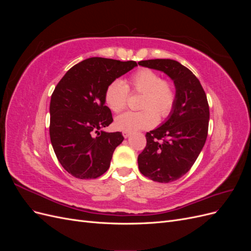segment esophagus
<instances>
[{
    "instance_id": "1",
    "label": "esophagus",
    "mask_w": 251,
    "mask_h": 251,
    "mask_svg": "<svg viewBox=\"0 0 251 251\" xmlns=\"http://www.w3.org/2000/svg\"><path fill=\"white\" fill-rule=\"evenodd\" d=\"M131 132H126V131H124L123 132V135H124V137L125 138H127V137H130V136H131Z\"/></svg>"
}]
</instances>
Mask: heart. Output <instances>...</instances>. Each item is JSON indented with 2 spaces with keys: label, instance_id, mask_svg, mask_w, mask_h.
Returning <instances> with one entry per match:
<instances>
[{
  "label": "heart",
  "instance_id": "b5f03b06",
  "mask_svg": "<svg viewBox=\"0 0 251 251\" xmlns=\"http://www.w3.org/2000/svg\"><path fill=\"white\" fill-rule=\"evenodd\" d=\"M128 89L142 94L140 108L143 110L118 115L115 126L121 131L135 132L154 126L158 116L168 117L176 103V90L171 81L162 79L154 70L140 69L132 74L126 85L121 79H115L105 89L104 101L112 111L120 112L126 108Z\"/></svg>",
  "mask_w": 251,
  "mask_h": 251
}]
</instances>
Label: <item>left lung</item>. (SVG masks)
Returning a JSON list of instances; mask_svg holds the SVG:
<instances>
[{
    "instance_id": "obj_1",
    "label": "left lung",
    "mask_w": 251,
    "mask_h": 251,
    "mask_svg": "<svg viewBox=\"0 0 251 251\" xmlns=\"http://www.w3.org/2000/svg\"><path fill=\"white\" fill-rule=\"evenodd\" d=\"M139 66L162 71L174 81L176 103L168 119L147 133L138 156L140 173L161 183L176 181L191 170L207 138L209 107L195 74L174 59L141 60Z\"/></svg>"
}]
</instances>
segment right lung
I'll use <instances>...</instances> for the list:
<instances>
[{
	"label": "right lung",
	"instance_id": "1",
	"mask_svg": "<svg viewBox=\"0 0 251 251\" xmlns=\"http://www.w3.org/2000/svg\"><path fill=\"white\" fill-rule=\"evenodd\" d=\"M137 63L91 57L73 66L59 80L50 101V139L63 168L78 179H95L110 168L114 151L124 141L112 124L104 92Z\"/></svg>",
	"mask_w": 251,
	"mask_h": 251
}]
</instances>
